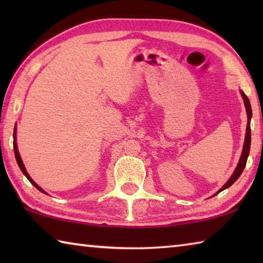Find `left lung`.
<instances>
[{"mask_svg":"<svg viewBox=\"0 0 263 263\" xmlns=\"http://www.w3.org/2000/svg\"><path fill=\"white\" fill-rule=\"evenodd\" d=\"M241 92V96L245 102V106H246V112H247V118H248V122H247V128H246V137H245V142H243V148H242V153H241V157H240L239 160V163L237 168H235V171L233 172L232 176L230 177L229 181L226 182V183L221 186L219 189L218 193H216L215 195L219 194L220 191H222L226 188H229V186L232 185L235 181L239 179V176L241 175V173L243 171L245 166H246V162H247V158H248V154H249V148H251V118H252V108H251V103H249V100L248 97L245 95V92L240 90ZM213 195V196H215Z\"/></svg>","mask_w":263,"mask_h":263,"instance_id":"1","label":"left lung"}]
</instances>
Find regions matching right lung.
Returning a JSON list of instances; mask_svg holds the SVG:
<instances>
[{
  "mask_svg": "<svg viewBox=\"0 0 263 263\" xmlns=\"http://www.w3.org/2000/svg\"><path fill=\"white\" fill-rule=\"evenodd\" d=\"M14 149H15V158H16V161H17V163H18V166H20V168H21V171L23 172V174L28 177V180L31 182V183H32L35 188H37L38 190H41L42 193H44V194H46L45 191H44L41 186H39L37 183H35V182L31 179L30 177V175L28 174V172H26V169H25V167H24V163H23V161H22V159H21V155H20V152H18V149H17V145H16V127H15V130H14Z\"/></svg>",
  "mask_w": 263,
  "mask_h": 263,
  "instance_id": "1",
  "label": "right lung"
}]
</instances>
